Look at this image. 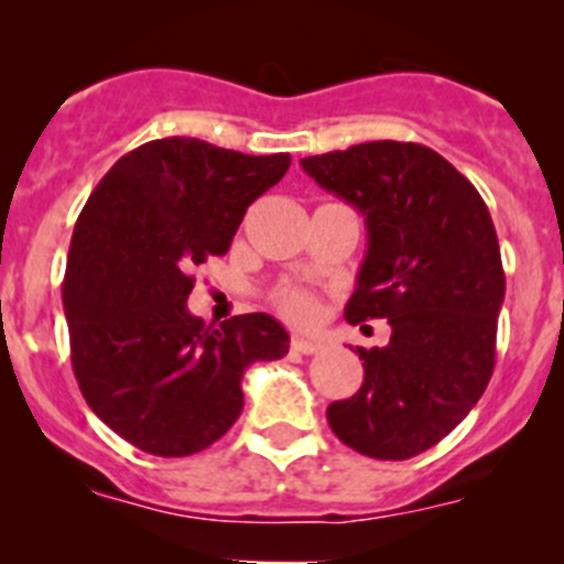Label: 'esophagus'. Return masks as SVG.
Segmentation results:
<instances>
[{"mask_svg":"<svg viewBox=\"0 0 564 564\" xmlns=\"http://www.w3.org/2000/svg\"><path fill=\"white\" fill-rule=\"evenodd\" d=\"M324 346L318 344V340H311V338H303V335H294L292 338V351H300V355H316V351H322Z\"/></svg>","mask_w":564,"mask_h":564,"instance_id":"obj_1","label":"esophagus"}]
</instances>
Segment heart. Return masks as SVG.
Wrapping results in <instances>:
<instances>
[{
	"label": "heart",
	"mask_w": 564,
	"mask_h": 564,
	"mask_svg": "<svg viewBox=\"0 0 564 564\" xmlns=\"http://www.w3.org/2000/svg\"><path fill=\"white\" fill-rule=\"evenodd\" d=\"M275 305L289 322L294 324H314L318 318V300L308 289L286 286L275 294Z\"/></svg>",
	"instance_id": "obj_1"
}]
</instances>
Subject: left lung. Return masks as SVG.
<instances>
[{
	"label": "left lung",
	"mask_w": 564,
	"mask_h": 564,
	"mask_svg": "<svg viewBox=\"0 0 564 564\" xmlns=\"http://www.w3.org/2000/svg\"><path fill=\"white\" fill-rule=\"evenodd\" d=\"M303 172L366 218L368 250L346 322L388 318V346H357L366 377L327 406L351 451L403 460L445 440L494 373L505 270L486 202L440 152L368 141L303 158Z\"/></svg>",
	"instance_id": "left-lung-1"
}]
</instances>
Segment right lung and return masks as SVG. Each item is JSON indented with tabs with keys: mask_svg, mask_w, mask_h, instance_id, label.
Returning <instances> with one entry per match:
<instances>
[{
	"mask_svg": "<svg viewBox=\"0 0 564 564\" xmlns=\"http://www.w3.org/2000/svg\"><path fill=\"white\" fill-rule=\"evenodd\" d=\"M289 163L172 135L119 158L84 204L62 283L73 373L139 451L182 458L218 442L242 412L248 366L289 351L272 316L207 327L187 311L193 267L231 248Z\"/></svg>",
	"mask_w": 564,
	"mask_h": 564,
	"instance_id": "add662e5",
	"label": "right lung"
}]
</instances>
